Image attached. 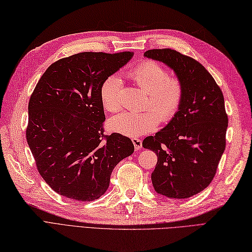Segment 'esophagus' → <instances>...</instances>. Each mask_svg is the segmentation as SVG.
I'll return each instance as SVG.
<instances>
[{"mask_svg":"<svg viewBox=\"0 0 252 252\" xmlns=\"http://www.w3.org/2000/svg\"><path fill=\"white\" fill-rule=\"evenodd\" d=\"M132 141H133V145H134L135 149H136V150L141 149V147H143V140L139 139V138H133Z\"/></svg>","mask_w":252,"mask_h":252,"instance_id":"esophagus-1","label":"esophagus"}]
</instances>
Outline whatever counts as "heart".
Here are the masks:
<instances>
[{
    "instance_id": "1",
    "label": "heart",
    "mask_w": 252,
    "mask_h": 252,
    "mask_svg": "<svg viewBox=\"0 0 252 252\" xmlns=\"http://www.w3.org/2000/svg\"><path fill=\"white\" fill-rule=\"evenodd\" d=\"M131 79L148 94V106L154 112L134 114L122 112L108 120L109 130L128 137H139L153 131L162 122H168L178 113L183 99L182 83L176 76H168L165 67L153 61L137 64L131 72ZM121 81L112 75L102 84L100 96L102 105L107 112H117L122 106Z\"/></svg>"
}]
</instances>
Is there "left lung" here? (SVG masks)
Instances as JSON below:
<instances>
[{"label":"left lung","instance_id":"1","mask_svg":"<svg viewBox=\"0 0 252 252\" xmlns=\"http://www.w3.org/2000/svg\"><path fill=\"white\" fill-rule=\"evenodd\" d=\"M144 55L170 67L183 86L175 117L143 141L158 157L153 188L168 198H189L208 188L224 151L228 115L223 94L209 71L189 56L171 49H153Z\"/></svg>","mask_w":252,"mask_h":252}]
</instances>
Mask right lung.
Returning <instances> with one entry per match:
<instances>
[{
  "mask_svg": "<svg viewBox=\"0 0 252 252\" xmlns=\"http://www.w3.org/2000/svg\"><path fill=\"white\" fill-rule=\"evenodd\" d=\"M133 52H83L53 63L29 102L27 140L37 169L60 195L77 201L100 198L113 169L134 152L132 140L104 135L102 84Z\"/></svg>",
  "mask_w": 252,
  "mask_h": 252,
  "instance_id": "obj_1",
  "label": "right lung"
}]
</instances>
